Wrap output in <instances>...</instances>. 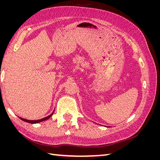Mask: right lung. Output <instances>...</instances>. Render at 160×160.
Returning a JSON list of instances; mask_svg holds the SVG:
<instances>
[{"label":"right lung","instance_id":"1","mask_svg":"<svg viewBox=\"0 0 160 160\" xmlns=\"http://www.w3.org/2000/svg\"><path fill=\"white\" fill-rule=\"evenodd\" d=\"M54 112V111H53ZM53 112L49 116H47V117L45 118H42L41 119H38V120H28V119H24V118H19L21 119H22V121H24V122H28V123H39V122H43V121H45L47 119H48L49 118H50L51 116L53 114Z\"/></svg>","mask_w":160,"mask_h":160}]
</instances>
